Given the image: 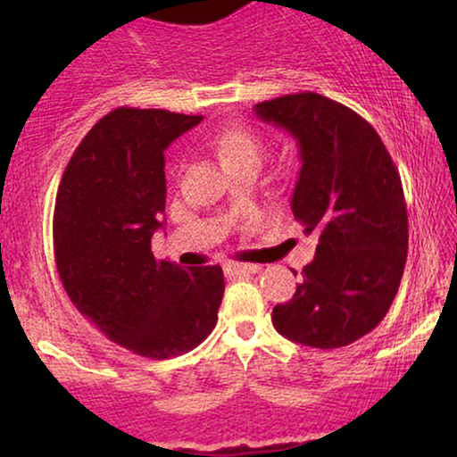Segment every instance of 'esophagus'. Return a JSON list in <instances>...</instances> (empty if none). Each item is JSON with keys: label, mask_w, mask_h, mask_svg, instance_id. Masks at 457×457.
Returning a JSON list of instances; mask_svg holds the SVG:
<instances>
[{"label": "esophagus", "mask_w": 457, "mask_h": 457, "mask_svg": "<svg viewBox=\"0 0 457 457\" xmlns=\"http://www.w3.org/2000/svg\"><path fill=\"white\" fill-rule=\"evenodd\" d=\"M260 266L258 264H227L224 266V272H227L228 278H243L247 274L258 272Z\"/></svg>", "instance_id": "1"}]
</instances>
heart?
Returning a JSON list of instances; mask_svg holds the SVG:
<instances>
[{"mask_svg": "<svg viewBox=\"0 0 457 457\" xmlns=\"http://www.w3.org/2000/svg\"><path fill=\"white\" fill-rule=\"evenodd\" d=\"M212 145H214L218 158L222 160L224 166L233 164V162H255V164H260L266 152L264 139L253 129L243 127V124L224 127L220 133L214 135Z\"/></svg>", "mask_w": 457, "mask_h": 457, "instance_id": "obj_1", "label": "heart"}]
</instances>
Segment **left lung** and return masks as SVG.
I'll return each instance as SVG.
<instances>
[{"instance_id":"left-lung-1","label":"left lung","mask_w":457,"mask_h":457,"mask_svg":"<svg viewBox=\"0 0 457 457\" xmlns=\"http://www.w3.org/2000/svg\"><path fill=\"white\" fill-rule=\"evenodd\" d=\"M255 114L297 139L302 170L291 210L318 237L295 295L274 305V328L308 347H345L383 320L402 283V179L372 124L339 102L302 91L262 102Z\"/></svg>"}]
</instances>
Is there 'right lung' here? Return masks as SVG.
I'll return each instance as SVG.
<instances>
[{
  "instance_id": "obj_1",
  "label": "right lung",
  "mask_w": 457,
  "mask_h": 457,
  "mask_svg": "<svg viewBox=\"0 0 457 457\" xmlns=\"http://www.w3.org/2000/svg\"><path fill=\"white\" fill-rule=\"evenodd\" d=\"M202 118L112 110L74 149L55 195L54 253L68 297L143 358L191 352L218 320L222 268L185 270L152 252L166 208L164 149Z\"/></svg>"
}]
</instances>
